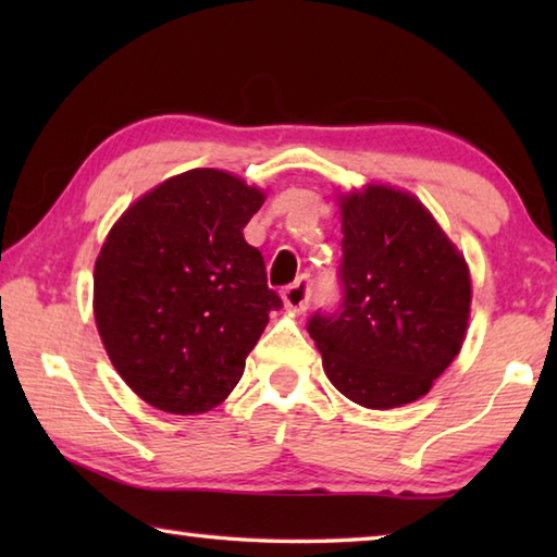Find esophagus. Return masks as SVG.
<instances>
[{
  "label": "esophagus",
  "instance_id": "34e87169",
  "mask_svg": "<svg viewBox=\"0 0 557 557\" xmlns=\"http://www.w3.org/2000/svg\"><path fill=\"white\" fill-rule=\"evenodd\" d=\"M309 297H312V280L309 277H299L295 285H289L285 292H282V301H285V307L297 314H301L309 307Z\"/></svg>",
  "mask_w": 557,
  "mask_h": 557
}]
</instances>
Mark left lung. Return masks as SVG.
<instances>
[{
  "mask_svg": "<svg viewBox=\"0 0 557 557\" xmlns=\"http://www.w3.org/2000/svg\"><path fill=\"white\" fill-rule=\"evenodd\" d=\"M342 305L307 332L338 393L363 408L412 403L455 361L467 334L465 256L408 191L371 184L342 196Z\"/></svg>",
  "mask_w": 557,
  "mask_h": 557,
  "instance_id": "obj_1",
  "label": "left lung"
}]
</instances>
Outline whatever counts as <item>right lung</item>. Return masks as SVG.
Masks as SVG:
<instances>
[{"instance_id":"add662e5","label":"right lung","mask_w":557,"mask_h":557,"mask_svg":"<svg viewBox=\"0 0 557 557\" xmlns=\"http://www.w3.org/2000/svg\"><path fill=\"white\" fill-rule=\"evenodd\" d=\"M265 194L219 169H191L112 225L92 309L115 371L157 410L199 414L228 398L282 307L243 228Z\"/></svg>"}]
</instances>
